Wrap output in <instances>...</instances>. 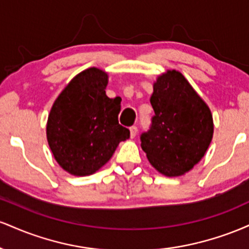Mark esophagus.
<instances>
[{"mask_svg":"<svg viewBox=\"0 0 249 249\" xmlns=\"http://www.w3.org/2000/svg\"><path fill=\"white\" fill-rule=\"evenodd\" d=\"M137 132H138V128H137V126H131L130 127V136L131 138H134V137L137 136Z\"/></svg>","mask_w":249,"mask_h":249,"instance_id":"34e87169","label":"esophagus"}]
</instances>
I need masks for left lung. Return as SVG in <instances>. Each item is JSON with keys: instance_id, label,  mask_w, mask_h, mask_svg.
<instances>
[{"instance_id": "obj_1", "label": "left lung", "mask_w": 249, "mask_h": 249, "mask_svg": "<svg viewBox=\"0 0 249 249\" xmlns=\"http://www.w3.org/2000/svg\"><path fill=\"white\" fill-rule=\"evenodd\" d=\"M150 128L141 134L142 148L154 168L178 177L198 164L210 146L213 119L206 103L178 71L159 76L150 98Z\"/></svg>"}]
</instances>
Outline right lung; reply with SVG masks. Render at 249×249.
I'll return each instance as SVG.
<instances>
[{"label":"right lung","instance_id":"right-lung-1","mask_svg":"<svg viewBox=\"0 0 249 249\" xmlns=\"http://www.w3.org/2000/svg\"><path fill=\"white\" fill-rule=\"evenodd\" d=\"M107 73L97 68L82 71L51 107L47 137L53 157L67 172L89 176L112 157L130 130L118 122L119 98L105 93Z\"/></svg>","mask_w":249,"mask_h":249}]
</instances>
